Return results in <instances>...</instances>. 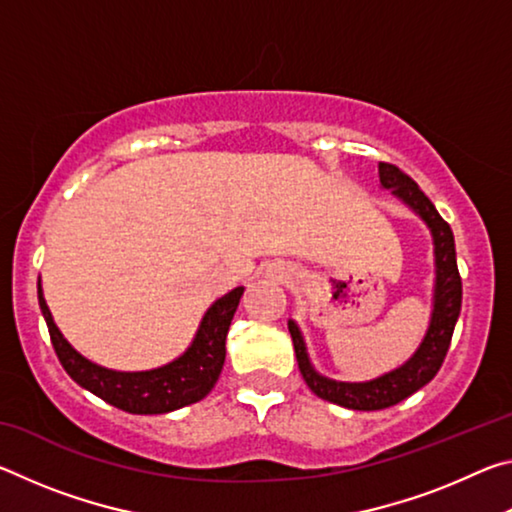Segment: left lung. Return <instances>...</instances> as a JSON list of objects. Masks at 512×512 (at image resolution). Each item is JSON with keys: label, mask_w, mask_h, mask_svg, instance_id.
Masks as SVG:
<instances>
[{"label": "left lung", "mask_w": 512, "mask_h": 512, "mask_svg": "<svg viewBox=\"0 0 512 512\" xmlns=\"http://www.w3.org/2000/svg\"><path fill=\"white\" fill-rule=\"evenodd\" d=\"M379 180L386 189L402 198L406 205H411L418 212L424 223L431 228L433 246H436V289H433V314L431 323L424 336L418 352L388 375L366 381V384H348V381H334L327 377H320L318 372L311 368L305 341H302L300 329L293 320H289V332L293 339V348H296V359L302 379L307 381L311 393H316L323 400L345 406V409L354 411H379L388 409L397 402L406 400V397L420 391L424 384L436 377V372L443 366L447 357L449 343H452V334L456 327V318L461 314V300H463V282L461 273L456 266V246H454V232L449 223L438 214L436 207L424 196L422 189L411 176L395 167L391 162H379Z\"/></svg>", "instance_id": "1"}]
</instances>
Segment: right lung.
Wrapping results in <instances>:
<instances>
[{
  "label": "right lung",
  "instance_id": "1",
  "mask_svg": "<svg viewBox=\"0 0 512 512\" xmlns=\"http://www.w3.org/2000/svg\"><path fill=\"white\" fill-rule=\"evenodd\" d=\"M244 296V287L232 289L207 309L201 320L194 343L189 345L183 357L167 363V366L144 372H117L101 368L97 363L81 357L51 318V311L42 298L38 282V302L42 316L47 320L51 345H54L58 361L76 384L88 388L90 393L101 397L117 409L137 415L169 413L194 404L212 391L221 375L225 361V336L232 323V316Z\"/></svg>",
  "mask_w": 512,
  "mask_h": 512
}]
</instances>
